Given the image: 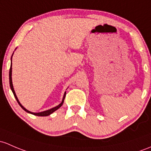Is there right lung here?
<instances>
[{
	"instance_id": "add662e5",
	"label": "right lung",
	"mask_w": 151,
	"mask_h": 151,
	"mask_svg": "<svg viewBox=\"0 0 151 151\" xmlns=\"http://www.w3.org/2000/svg\"><path fill=\"white\" fill-rule=\"evenodd\" d=\"M13 55H14V53H13V54L12 55V58H11V61H12V63H11V67H10V70H9V84H10V88H11V90H12V93H14V96L15 97L16 100L17 101V102H18L19 105L22 108V109H24V110L26 112H27V113L29 114H33V115H35V116H49L52 113H53V112L57 110V109H59L60 107H61V106H62L63 104V101H64V98H65V96H66V92L64 93V95H63V99H62V101H61V103L60 104H58V106H55V107L52 108V109H48V110H46V111H42V112H39V113H34V112H31L29 111H28L27 109H25L24 107L22 105L20 104L18 98H17V95H16V93L15 91H14V86H13V83H12V56Z\"/></svg>"
}]
</instances>
